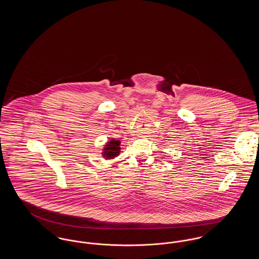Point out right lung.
I'll use <instances>...</instances> for the list:
<instances>
[{
    "mask_svg": "<svg viewBox=\"0 0 259 259\" xmlns=\"http://www.w3.org/2000/svg\"><path fill=\"white\" fill-rule=\"evenodd\" d=\"M120 141L114 139L108 141L102 148V157L106 160H111L117 157L120 154Z\"/></svg>",
    "mask_w": 259,
    "mask_h": 259,
    "instance_id": "1",
    "label": "right lung"
}]
</instances>
